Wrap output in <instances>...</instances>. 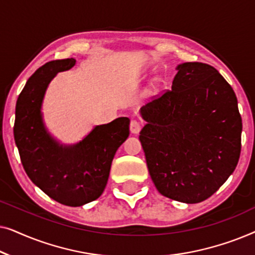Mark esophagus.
<instances>
[{"mask_svg":"<svg viewBox=\"0 0 255 255\" xmlns=\"http://www.w3.org/2000/svg\"><path fill=\"white\" fill-rule=\"evenodd\" d=\"M140 130H141V124L139 123L138 121H131V123H130L131 133L137 134V133H139V131Z\"/></svg>","mask_w":255,"mask_h":255,"instance_id":"obj_1","label":"esophagus"}]
</instances>
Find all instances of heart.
<instances>
[{
    "label": "heart",
    "instance_id": "b5f03b06",
    "mask_svg": "<svg viewBox=\"0 0 255 255\" xmlns=\"http://www.w3.org/2000/svg\"><path fill=\"white\" fill-rule=\"evenodd\" d=\"M154 87H155V85H154Z\"/></svg>",
    "mask_w": 255,
    "mask_h": 255
}]
</instances>
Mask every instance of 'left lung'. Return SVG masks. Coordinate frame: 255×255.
<instances>
[{
    "mask_svg": "<svg viewBox=\"0 0 255 255\" xmlns=\"http://www.w3.org/2000/svg\"><path fill=\"white\" fill-rule=\"evenodd\" d=\"M172 90L140 109L139 140L158 191L193 204L207 200L236 169L243 123L232 87L202 62L177 65Z\"/></svg>",
    "mask_w": 255,
    "mask_h": 255,
    "instance_id": "left-lung-1",
    "label": "left lung"
}]
</instances>
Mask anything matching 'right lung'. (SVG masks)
Listing matches in <instances>:
<instances>
[{
    "instance_id": "1",
    "label": "right lung",
    "mask_w": 255,
    "mask_h": 255,
    "mask_svg": "<svg viewBox=\"0 0 255 255\" xmlns=\"http://www.w3.org/2000/svg\"><path fill=\"white\" fill-rule=\"evenodd\" d=\"M75 62L74 58L50 61L30 76L17 100L13 127L27 176L47 196L69 207H81L102 195L116 151L130 134L128 117L96 125L71 145L48 132L41 113L45 93L54 76Z\"/></svg>"
}]
</instances>
